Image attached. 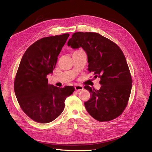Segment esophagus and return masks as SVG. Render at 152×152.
Wrapping results in <instances>:
<instances>
[{
	"instance_id": "34e87169",
	"label": "esophagus",
	"mask_w": 152,
	"mask_h": 152,
	"mask_svg": "<svg viewBox=\"0 0 152 152\" xmlns=\"http://www.w3.org/2000/svg\"><path fill=\"white\" fill-rule=\"evenodd\" d=\"M84 89V87L82 86H80V85H77L75 86V89L76 91H81Z\"/></svg>"
}]
</instances>
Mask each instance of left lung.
<instances>
[{"label":"left lung","instance_id":"left-lung-1","mask_svg":"<svg viewBox=\"0 0 152 152\" xmlns=\"http://www.w3.org/2000/svg\"><path fill=\"white\" fill-rule=\"evenodd\" d=\"M72 49L82 48L87 53L88 70L100 78L99 90L84 88L91 98L84 103L90 115L99 122L117 118L126 108L129 98L132 79L125 56L117 44L95 32H76L69 39Z\"/></svg>","mask_w":152,"mask_h":152}]
</instances>
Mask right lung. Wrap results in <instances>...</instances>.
<instances>
[{"label":"right lung","instance_id":"obj_1","mask_svg":"<svg viewBox=\"0 0 152 152\" xmlns=\"http://www.w3.org/2000/svg\"><path fill=\"white\" fill-rule=\"evenodd\" d=\"M69 35L38 40L21 58L14 84L15 93L23 111L35 122L45 124L56 119L63 111L66 98L75 90L73 86L60 88L48 84L47 79Z\"/></svg>","mask_w":152,"mask_h":152}]
</instances>
